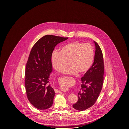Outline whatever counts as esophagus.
<instances>
[{
  "mask_svg": "<svg viewBox=\"0 0 129 129\" xmlns=\"http://www.w3.org/2000/svg\"><path fill=\"white\" fill-rule=\"evenodd\" d=\"M55 91L56 93H61V91H60L58 89H55Z\"/></svg>",
  "mask_w": 129,
  "mask_h": 129,
  "instance_id": "obj_1",
  "label": "esophagus"
}]
</instances>
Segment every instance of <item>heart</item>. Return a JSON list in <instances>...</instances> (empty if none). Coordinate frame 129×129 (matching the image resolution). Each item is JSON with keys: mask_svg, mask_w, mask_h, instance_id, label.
<instances>
[{"mask_svg": "<svg viewBox=\"0 0 129 129\" xmlns=\"http://www.w3.org/2000/svg\"><path fill=\"white\" fill-rule=\"evenodd\" d=\"M95 56L94 49L90 43L74 41L63 46L60 52L54 51L51 55L52 66L60 72L67 67L69 63L71 66L63 72L64 74H74L86 73L92 66Z\"/></svg>", "mask_w": 129, "mask_h": 129, "instance_id": "1", "label": "heart"}]
</instances>
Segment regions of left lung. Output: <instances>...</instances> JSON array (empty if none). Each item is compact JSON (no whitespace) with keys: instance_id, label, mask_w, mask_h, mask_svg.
<instances>
[{"instance_id":"8db88e82","label":"left lung","mask_w":129,"mask_h":129,"mask_svg":"<svg viewBox=\"0 0 129 129\" xmlns=\"http://www.w3.org/2000/svg\"><path fill=\"white\" fill-rule=\"evenodd\" d=\"M96 46L94 62L90 68L81 78V90L78 94V101L73 105L74 109L83 111L92 107L101 92L104 81V63L102 52L100 46Z\"/></svg>"}]
</instances>
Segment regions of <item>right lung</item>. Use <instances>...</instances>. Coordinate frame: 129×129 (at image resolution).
<instances>
[{
    "mask_svg": "<svg viewBox=\"0 0 129 129\" xmlns=\"http://www.w3.org/2000/svg\"><path fill=\"white\" fill-rule=\"evenodd\" d=\"M68 38L47 35L34 45L25 68V86L27 98L34 107L45 110L51 107L55 95L49 82L52 71L51 55L55 46Z\"/></svg>",
    "mask_w": 129,
    "mask_h": 129,
    "instance_id": "add662e5",
    "label": "right lung"
}]
</instances>
